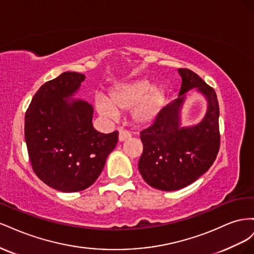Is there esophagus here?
<instances>
[{
	"label": "esophagus",
	"mask_w": 254,
	"mask_h": 254,
	"mask_svg": "<svg viewBox=\"0 0 254 254\" xmlns=\"http://www.w3.org/2000/svg\"><path fill=\"white\" fill-rule=\"evenodd\" d=\"M130 137H131V134H130L128 131H126V130H121L119 133V141L120 142L128 140V139H130Z\"/></svg>",
	"instance_id": "esophagus-1"
}]
</instances>
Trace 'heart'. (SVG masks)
Segmentation results:
<instances>
[{"instance_id":"b5f03b06","label":"heart","mask_w":254,"mask_h":254,"mask_svg":"<svg viewBox=\"0 0 254 254\" xmlns=\"http://www.w3.org/2000/svg\"><path fill=\"white\" fill-rule=\"evenodd\" d=\"M147 80L123 83L109 92V97L96 96L94 105L97 112L106 118L114 119L119 111L133 108L132 119L140 125L149 124L163 108L165 92L160 87H149Z\"/></svg>"}]
</instances>
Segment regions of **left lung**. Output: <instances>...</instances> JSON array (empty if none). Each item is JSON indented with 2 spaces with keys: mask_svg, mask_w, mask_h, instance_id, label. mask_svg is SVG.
Returning a JSON list of instances; mask_svg holds the SVG:
<instances>
[{
  "mask_svg": "<svg viewBox=\"0 0 254 254\" xmlns=\"http://www.w3.org/2000/svg\"><path fill=\"white\" fill-rule=\"evenodd\" d=\"M182 78L178 98L161 109L153 124L141 131L143 153L139 171L146 183L161 190L190 186L214 163L219 150V106L216 93L188 68H179ZM193 88L207 99L205 117L196 126L182 127L181 110L186 93Z\"/></svg>",
  "mask_w": 254,
  "mask_h": 254,
  "instance_id": "left-lung-1",
  "label": "left lung"
}]
</instances>
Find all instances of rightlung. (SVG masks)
<instances>
[{"label": "right lung", "mask_w": 254, "mask_h": 254, "mask_svg": "<svg viewBox=\"0 0 254 254\" xmlns=\"http://www.w3.org/2000/svg\"><path fill=\"white\" fill-rule=\"evenodd\" d=\"M84 78L64 72L45 82L25 113V142L35 174L65 193L91 187L119 140L118 131L98 132L92 124L93 107L72 98Z\"/></svg>", "instance_id": "obj_1"}]
</instances>
